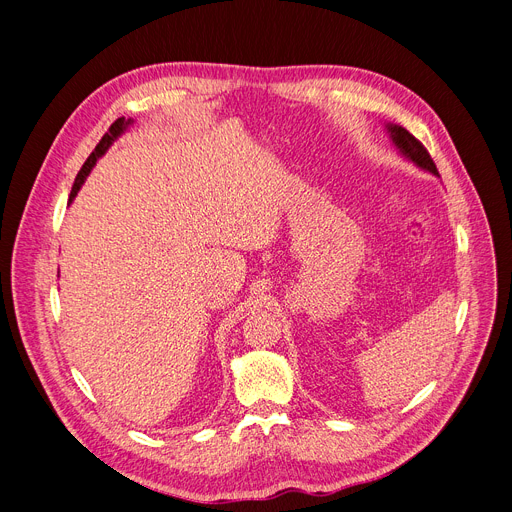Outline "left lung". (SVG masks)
<instances>
[{
    "instance_id": "obj_1",
    "label": "left lung",
    "mask_w": 512,
    "mask_h": 512,
    "mask_svg": "<svg viewBox=\"0 0 512 512\" xmlns=\"http://www.w3.org/2000/svg\"><path fill=\"white\" fill-rule=\"evenodd\" d=\"M385 129H387V133H389L391 143L396 145V149L406 157L408 162H412L414 166H418V168L424 170V172H430V174L439 176V170H437L435 162H432V157L428 155V151L424 149V145H422L414 135H410L404 127L393 125V123H387Z\"/></svg>"
}]
</instances>
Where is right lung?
Masks as SVG:
<instances>
[{
	"mask_svg": "<svg viewBox=\"0 0 512 512\" xmlns=\"http://www.w3.org/2000/svg\"><path fill=\"white\" fill-rule=\"evenodd\" d=\"M131 125H133V119H125V116H121V119H116V121L110 125L108 133L100 139V143L96 145V149L90 153V157L86 160V164L82 166V170L77 172L75 182H73V188H71V194H69V205H71V201L75 199V194L80 192V188H82V184L86 182V178L90 176L92 168H94L96 162H98V157H102V155L108 151V147H110L116 139H119Z\"/></svg>",
	"mask_w": 512,
	"mask_h": 512,
	"instance_id": "obj_1",
	"label": "right lung"
}]
</instances>
